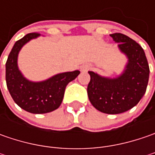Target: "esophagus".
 Here are the masks:
<instances>
[{"label": "esophagus", "instance_id": "esophagus-1", "mask_svg": "<svg viewBox=\"0 0 155 155\" xmlns=\"http://www.w3.org/2000/svg\"><path fill=\"white\" fill-rule=\"evenodd\" d=\"M90 69H91V65H90V64H84V65L82 66V71H86Z\"/></svg>", "mask_w": 155, "mask_h": 155}]
</instances>
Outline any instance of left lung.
Listing matches in <instances>:
<instances>
[{"mask_svg": "<svg viewBox=\"0 0 155 155\" xmlns=\"http://www.w3.org/2000/svg\"><path fill=\"white\" fill-rule=\"evenodd\" d=\"M110 36L119 43L118 48L127 56L128 64L124 71L115 78L89 71L91 81L87 93L97 110L114 115L128 111L140 102L146 92L149 66L142 47L134 39L119 33Z\"/></svg>", "mask_w": 155, "mask_h": 155, "instance_id": "8db88e82", "label": "left lung"}]
</instances>
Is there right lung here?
<instances>
[{
    "label": "right lung",
    "mask_w": 155,
    "mask_h": 155,
    "mask_svg": "<svg viewBox=\"0 0 155 155\" xmlns=\"http://www.w3.org/2000/svg\"><path fill=\"white\" fill-rule=\"evenodd\" d=\"M39 33H28L15 42L6 63V82L15 104L33 114H45L57 110L62 103L65 87L79 75V71L57 74L41 82H32L18 68V54L22 46Z\"/></svg>",
    "instance_id": "obj_1"
}]
</instances>
